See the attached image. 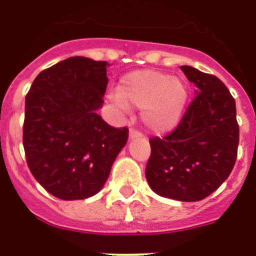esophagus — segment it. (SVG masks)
Masks as SVG:
<instances>
[{"label": "esophagus", "instance_id": "esophagus-1", "mask_svg": "<svg viewBox=\"0 0 256 256\" xmlns=\"http://www.w3.org/2000/svg\"><path fill=\"white\" fill-rule=\"evenodd\" d=\"M142 134L140 132L134 130H130V140H137V138H141Z\"/></svg>", "mask_w": 256, "mask_h": 256}]
</instances>
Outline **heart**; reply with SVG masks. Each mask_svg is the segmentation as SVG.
I'll return each mask as SVG.
<instances>
[{
  "mask_svg": "<svg viewBox=\"0 0 256 256\" xmlns=\"http://www.w3.org/2000/svg\"><path fill=\"white\" fill-rule=\"evenodd\" d=\"M110 100L122 110L142 108L144 126L155 134H164L180 122L188 101V88L182 78L142 69L126 74L118 94H110Z\"/></svg>",
  "mask_w": 256,
  "mask_h": 256,
  "instance_id": "obj_1",
  "label": "heart"
}]
</instances>
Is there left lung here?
<instances>
[{
    "label": "left lung",
    "instance_id": "obj_1",
    "mask_svg": "<svg viewBox=\"0 0 256 256\" xmlns=\"http://www.w3.org/2000/svg\"><path fill=\"white\" fill-rule=\"evenodd\" d=\"M180 69L196 97L170 134L150 140L146 180L159 196L192 202L212 194L234 169L238 124L234 98L220 79L188 65Z\"/></svg>",
    "mask_w": 256,
    "mask_h": 256
}]
</instances>
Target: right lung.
Here are the masks:
<instances>
[{"label": "right lung", "instance_id": "right-lung-1", "mask_svg": "<svg viewBox=\"0 0 256 256\" xmlns=\"http://www.w3.org/2000/svg\"><path fill=\"white\" fill-rule=\"evenodd\" d=\"M106 61L83 56L40 72L26 97L22 144L40 186L61 200H83L100 192L126 128L108 126L102 108L108 78Z\"/></svg>", "mask_w": 256, "mask_h": 256}]
</instances>
